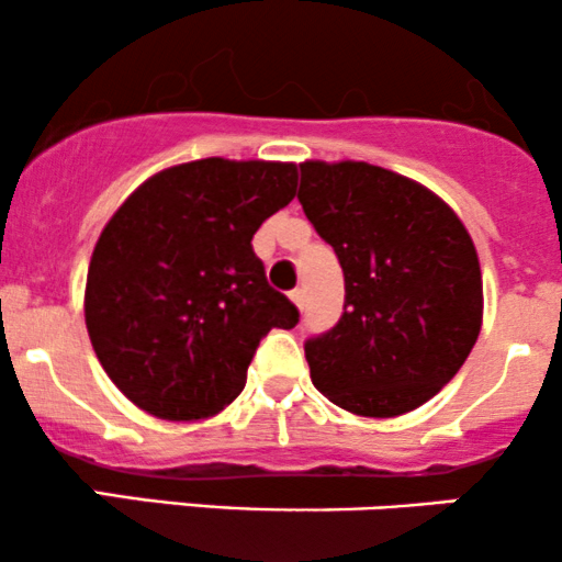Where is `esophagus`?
Masks as SVG:
<instances>
[{"label":"esophagus","instance_id":"1","mask_svg":"<svg viewBox=\"0 0 562 562\" xmlns=\"http://www.w3.org/2000/svg\"><path fill=\"white\" fill-rule=\"evenodd\" d=\"M290 301L295 303V306H299V312L303 308V301H306V293H303L301 288H295V290H290Z\"/></svg>","mask_w":562,"mask_h":562}]
</instances>
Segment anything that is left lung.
Segmentation results:
<instances>
[{
    "label": "left lung",
    "instance_id": "obj_1",
    "mask_svg": "<svg viewBox=\"0 0 562 562\" xmlns=\"http://www.w3.org/2000/svg\"><path fill=\"white\" fill-rule=\"evenodd\" d=\"M299 200L346 280L344 317L306 340L312 383L362 417L417 409L479 340L473 237L428 187L364 160H303Z\"/></svg>",
    "mask_w": 562,
    "mask_h": 562
}]
</instances>
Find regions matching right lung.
<instances>
[{
    "label": "right lung",
    "instance_id": "right-lung-1",
    "mask_svg": "<svg viewBox=\"0 0 562 562\" xmlns=\"http://www.w3.org/2000/svg\"><path fill=\"white\" fill-rule=\"evenodd\" d=\"M295 187V164L190 160L145 179L105 224L83 319L102 370L142 412L218 415L263 335L295 327L299 308L269 288L250 245Z\"/></svg>",
    "mask_w": 562,
    "mask_h": 562
}]
</instances>
